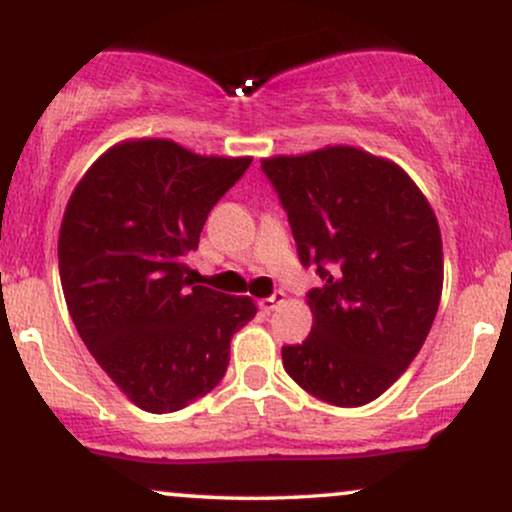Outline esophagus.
I'll use <instances>...</instances> for the list:
<instances>
[{
  "label": "esophagus",
  "instance_id": "obj_1",
  "mask_svg": "<svg viewBox=\"0 0 512 512\" xmlns=\"http://www.w3.org/2000/svg\"><path fill=\"white\" fill-rule=\"evenodd\" d=\"M284 301H286V293H284V291H276L274 296L262 298V301H260V310H264V313H272V310L279 308V305L284 303Z\"/></svg>",
  "mask_w": 512,
  "mask_h": 512
}]
</instances>
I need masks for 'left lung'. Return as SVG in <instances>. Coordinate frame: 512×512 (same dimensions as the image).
<instances>
[{
  "label": "left lung",
  "instance_id": "1",
  "mask_svg": "<svg viewBox=\"0 0 512 512\" xmlns=\"http://www.w3.org/2000/svg\"><path fill=\"white\" fill-rule=\"evenodd\" d=\"M298 257L317 264L313 330L284 346L286 373L317 399L361 407L424 346L443 293V240L424 192L395 161L349 144L262 158Z\"/></svg>",
  "mask_w": 512,
  "mask_h": 512
}]
</instances>
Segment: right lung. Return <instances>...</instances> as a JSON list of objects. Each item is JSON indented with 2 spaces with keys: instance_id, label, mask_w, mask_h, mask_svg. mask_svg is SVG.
I'll return each instance as SVG.
<instances>
[{
  "instance_id": "add662e5",
  "label": "right lung",
  "mask_w": 512,
  "mask_h": 512,
  "mask_svg": "<svg viewBox=\"0 0 512 512\" xmlns=\"http://www.w3.org/2000/svg\"><path fill=\"white\" fill-rule=\"evenodd\" d=\"M252 156H202L173 139H125L86 170L64 209L57 257L76 332L122 395L151 414L221 383L250 296L187 279L185 255Z\"/></svg>"
}]
</instances>
